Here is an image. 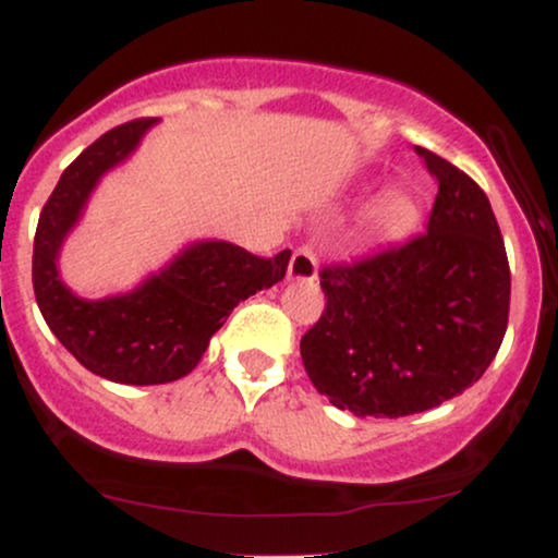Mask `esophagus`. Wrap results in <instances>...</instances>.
Returning <instances> with one entry per match:
<instances>
[{"instance_id":"1","label":"esophagus","mask_w":558,"mask_h":558,"mask_svg":"<svg viewBox=\"0 0 558 558\" xmlns=\"http://www.w3.org/2000/svg\"><path fill=\"white\" fill-rule=\"evenodd\" d=\"M288 278L291 280H315L317 278V254L310 243H301L293 248L291 265H288Z\"/></svg>"}]
</instances>
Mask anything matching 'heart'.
Wrapping results in <instances>:
<instances>
[{"mask_svg": "<svg viewBox=\"0 0 558 558\" xmlns=\"http://www.w3.org/2000/svg\"><path fill=\"white\" fill-rule=\"evenodd\" d=\"M420 217L422 209L417 198L403 194V191H390V194L377 198L375 207L369 209L367 230L369 235L380 241H396L412 233L417 228Z\"/></svg>", "mask_w": 558, "mask_h": 558, "instance_id": "heart-1", "label": "heart"}]
</instances>
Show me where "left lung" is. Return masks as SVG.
<instances>
[{
    "label": "left lung",
    "instance_id": "8db88e82",
    "mask_svg": "<svg viewBox=\"0 0 558 558\" xmlns=\"http://www.w3.org/2000/svg\"><path fill=\"white\" fill-rule=\"evenodd\" d=\"M438 181L425 233L319 270L325 312L301 338L310 380L356 417L425 412L483 377L509 323L511 272L488 196L414 146Z\"/></svg>",
    "mask_w": 558,
    "mask_h": 558
}]
</instances>
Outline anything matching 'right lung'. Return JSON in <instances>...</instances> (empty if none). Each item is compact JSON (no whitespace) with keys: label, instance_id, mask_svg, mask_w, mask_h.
Returning <instances> with one entry per match:
<instances>
[{"label":"right lung","instance_id":"obj_1","mask_svg":"<svg viewBox=\"0 0 558 558\" xmlns=\"http://www.w3.org/2000/svg\"><path fill=\"white\" fill-rule=\"evenodd\" d=\"M155 118L123 123L81 151L44 204L34 239L36 304L49 330L94 375L125 386H159L189 375L233 306L286 278L291 252L257 257L226 241L189 246L125 296H75L57 254L99 178L131 155Z\"/></svg>","mask_w":558,"mask_h":558}]
</instances>
